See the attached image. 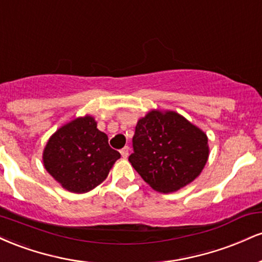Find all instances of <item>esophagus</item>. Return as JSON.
I'll use <instances>...</instances> for the list:
<instances>
[{
  "label": "esophagus",
  "instance_id": "esophagus-1",
  "mask_svg": "<svg viewBox=\"0 0 262 262\" xmlns=\"http://www.w3.org/2000/svg\"><path fill=\"white\" fill-rule=\"evenodd\" d=\"M121 155L123 156V159L128 158V156H129V146H124V148L121 150Z\"/></svg>",
  "mask_w": 262,
  "mask_h": 262
}]
</instances>
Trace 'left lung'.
Instances as JSON below:
<instances>
[{
    "label": "left lung",
    "instance_id": "8db88e82",
    "mask_svg": "<svg viewBox=\"0 0 262 262\" xmlns=\"http://www.w3.org/2000/svg\"><path fill=\"white\" fill-rule=\"evenodd\" d=\"M129 162L152 189L175 192L197 179L209 156L208 137L175 111L151 110L140 118Z\"/></svg>",
    "mask_w": 262,
    "mask_h": 262
}]
</instances>
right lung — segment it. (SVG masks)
<instances>
[{
    "label": "right lung",
    "mask_w": 262,
    "mask_h": 262,
    "mask_svg": "<svg viewBox=\"0 0 262 262\" xmlns=\"http://www.w3.org/2000/svg\"><path fill=\"white\" fill-rule=\"evenodd\" d=\"M117 150L108 145L106 133L86 114L60 127L43 150L45 170L62 188L86 193L107 179L118 159Z\"/></svg>",
    "instance_id": "right-lung-1"
}]
</instances>
